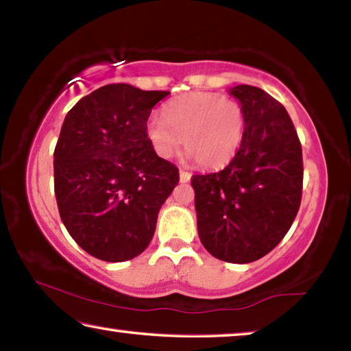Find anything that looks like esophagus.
Instances as JSON below:
<instances>
[{"mask_svg":"<svg viewBox=\"0 0 351 351\" xmlns=\"http://www.w3.org/2000/svg\"><path fill=\"white\" fill-rule=\"evenodd\" d=\"M190 178H192V173H190V171L180 170V180H181V182H189Z\"/></svg>","mask_w":351,"mask_h":351,"instance_id":"1","label":"esophagus"}]
</instances>
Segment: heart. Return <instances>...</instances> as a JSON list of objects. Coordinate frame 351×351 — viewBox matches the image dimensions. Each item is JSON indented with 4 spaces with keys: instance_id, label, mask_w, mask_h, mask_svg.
Returning <instances> with one entry per match:
<instances>
[{
    "instance_id": "heart-1",
    "label": "heart",
    "mask_w": 351,
    "mask_h": 351,
    "mask_svg": "<svg viewBox=\"0 0 351 351\" xmlns=\"http://www.w3.org/2000/svg\"><path fill=\"white\" fill-rule=\"evenodd\" d=\"M243 106L217 93H190L164 106L145 125L147 139L159 158H171L182 144L187 156L204 169H221L239 153L245 138Z\"/></svg>"
}]
</instances>
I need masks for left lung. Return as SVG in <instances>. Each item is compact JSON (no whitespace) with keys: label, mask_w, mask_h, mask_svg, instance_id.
Instances as JSON below:
<instances>
[{"label":"left lung","mask_w":351,"mask_h":351,"mask_svg":"<svg viewBox=\"0 0 351 351\" xmlns=\"http://www.w3.org/2000/svg\"><path fill=\"white\" fill-rule=\"evenodd\" d=\"M246 114L245 138L228 167L193 175L198 234L213 257L251 263L293 224L304 187L302 145L285 106L257 86L229 91Z\"/></svg>","instance_id":"8db88e82"}]
</instances>
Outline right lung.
Wrapping results in <instances>:
<instances>
[{"instance_id":"obj_1","label":"right lung","mask_w":351,"mask_h":351,"mask_svg":"<svg viewBox=\"0 0 351 351\" xmlns=\"http://www.w3.org/2000/svg\"><path fill=\"white\" fill-rule=\"evenodd\" d=\"M169 91L105 85L68 111L54 150L60 218L83 251L127 261L150 245L180 170L147 139L148 116Z\"/></svg>"}]
</instances>
